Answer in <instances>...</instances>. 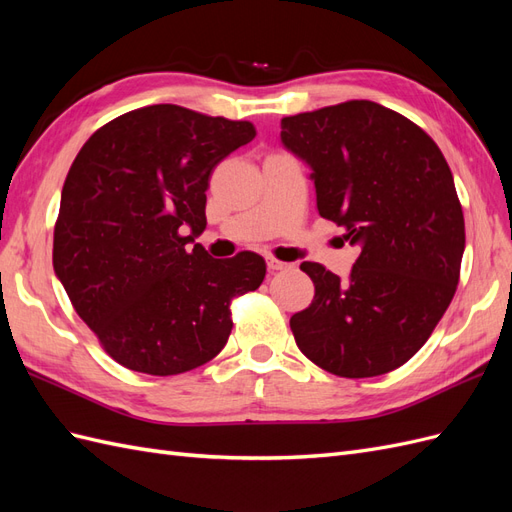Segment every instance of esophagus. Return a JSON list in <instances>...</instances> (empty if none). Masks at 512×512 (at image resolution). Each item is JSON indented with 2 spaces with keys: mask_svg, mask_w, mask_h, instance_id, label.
Masks as SVG:
<instances>
[{
  "mask_svg": "<svg viewBox=\"0 0 512 512\" xmlns=\"http://www.w3.org/2000/svg\"><path fill=\"white\" fill-rule=\"evenodd\" d=\"M267 267H269V271H284V269H288L286 262L277 260V258H273V256L267 258Z\"/></svg>",
  "mask_w": 512,
  "mask_h": 512,
  "instance_id": "esophagus-1",
  "label": "esophagus"
}]
</instances>
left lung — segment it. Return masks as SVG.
<instances>
[{"label":"left lung","instance_id":"1","mask_svg":"<svg viewBox=\"0 0 512 512\" xmlns=\"http://www.w3.org/2000/svg\"><path fill=\"white\" fill-rule=\"evenodd\" d=\"M282 143L312 168L318 213L361 250L348 280L318 262L301 265L316 294L290 318L299 350L342 378L401 367L459 284L466 224L442 151L416 123L369 100L284 117Z\"/></svg>","mask_w":512,"mask_h":512}]
</instances>
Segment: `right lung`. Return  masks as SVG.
I'll return each mask as SVG.
<instances>
[{
	"label": "right lung",
	"mask_w": 512,
	"mask_h": 512,
	"mask_svg": "<svg viewBox=\"0 0 512 512\" xmlns=\"http://www.w3.org/2000/svg\"><path fill=\"white\" fill-rule=\"evenodd\" d=\"M254 136L250 121L153 104L108 121L74 158L53 269L119 365L177 376L209 363L232 331L230 301L265 280L254 252L189 247L207 226L213 168Z\"/></svg>",
	"instance_id": "right-lung-1"
}]
</instances>
